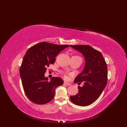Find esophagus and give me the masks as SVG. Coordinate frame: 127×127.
I'll list each match as a JSON object with an SVG mask.
<instances>
[{
    "instance_id": "esophagus-1",
    "label": "esophagus",
    "mask_w": 127,
    "mask_h": 127,
    "mask_svg": "<svg viewBox=\"0 0 127 127\" xmlns=\"http://www.w3.org/2000/svg\"><path fill=\"white\" fill-rule=\"evenodd\" d=\"M64 84H65V85H66L67 86H69V85H70V84L69 83H68L67 82H64Z\"/></svg>"
}]
</instances>
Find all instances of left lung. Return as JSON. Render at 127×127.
<instances>
[{"instance_id":"8db88e82","label":"left lung","mask_w":127,"mask_h":127,"mask_svg":"<svg viewBox=\"0 0 127 127\" xmlns=\"http://www.w3.org/2000/svg\"><path fill=\"white\" fill-rule=\"evenodd\" d=\"M81 53L85 60L83 71L77 76L75 83L83 82L78 86V93L70 96V101L75 105L86 106L94 102L104 89L107 80V68L102 53L88 45H70Z\"/></svg>"}]
</instances>
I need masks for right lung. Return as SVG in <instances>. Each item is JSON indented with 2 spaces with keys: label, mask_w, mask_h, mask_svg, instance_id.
<instances>
[{
  "label": "right lung",
  "mask_w": 127,
  "mask_h": 127,
  "mask_svg": "<svg viewBox=\"0 0 127 127\" xmlns=\"http://www.w3.org/2000/svg\"><path fill=\"white\" fill-rule=\"evenodd\" d=\"M69 47L42 42L26 51L20 73L24 92L30 101L37 104H44L54 97L55 89L63 85V80L53 77L49 80L44 74L47 67L55 63L58 53Z\"/></svg>",
  "instance_id": "right-lung-1"
}]
</instances>
